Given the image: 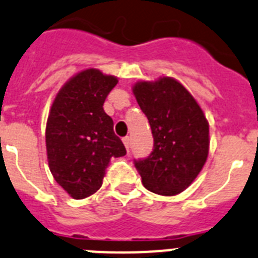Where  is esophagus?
<instances>
[{"instance_id": "obj_1", "label": "esophagus", "mask_w": 258, "mask_h": 258, "mask_svg": "<svg viewBox=\"0 0 258 258\" xmlns=\"http://www.w3.org/2000/svg\"><path fill=\"white\" fill-rule=\"evenodd\" d=\"M122 142H124V145H125V147H126V150L129 151V147H131V138L127 137H124L122 138Z\"/></svg>"}]
</instances>
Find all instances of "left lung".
Listing matches in <instances>:
<instances>
[{
	"instance_id": "left-lung-1",
	"label": "left lung",
	"mask_w": 258,
	"mask_h": 258,
	"mask_svg": "<svg viewBox=\"0 0 258 258\" xmlns=\"http://www.w3.org/2000/svg\"><path fill=\"white\" fill-rule=\"evenodd\" d=\"M133 92L154 137L153 151L134 159L150 192L175 196L192 184L209 153V124L188 90L169 77L138 82Z\"/></svg>"
}]
</instances>
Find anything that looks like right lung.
I'll return each instance as SVG.
<instances>
[{"label": "right lung", "instance_id": "right-lung-1", "mask_svg": "<svg viewBox=\"0 0 258 258\" xmlns=\"http://www.w3.org/2000/svg\"><path fill=\"white\" fill-rule=\"evenodd\" d=\"M116 85L114 77L83 70L65 83L50 108L45 131L49 169L76 200L94 195L109 160L126 154L113 120L103 109Z\"/></svg>", "mask_w": 258, "mask_h": 258}]
</instances>
